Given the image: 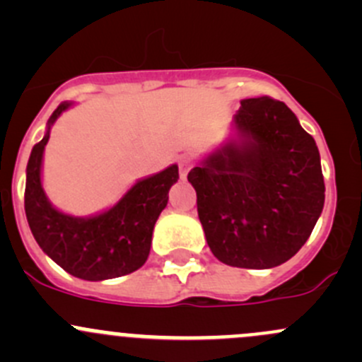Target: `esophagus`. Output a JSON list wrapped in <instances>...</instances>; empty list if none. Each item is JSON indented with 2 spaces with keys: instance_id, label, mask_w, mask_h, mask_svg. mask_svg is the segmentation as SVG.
<instances>
[{
  "instance_id": "34e87169",
  "label": "esophagus",
  "mask_w": 362,
  "mask_h": 362,
  "mask_svg": "<svg viewBox=\"0 0 362 362\" xmlns=\"http://www.w3.org/2000/svg\"><path fill=\"white\" fill-rule=\"evenodd\" d=\"M189 170H191V164H189V160L182 159L180 164H178V171H180V178H182V180H184V178L187 177Z\"/></svg>"
}]
</instances>
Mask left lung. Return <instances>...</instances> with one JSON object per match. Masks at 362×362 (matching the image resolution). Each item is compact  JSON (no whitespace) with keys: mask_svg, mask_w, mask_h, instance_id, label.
I'll return each instance as SVG.
<instances>
[{"mask_svg":"<svg viewBox=\"0 0 362 362\" xmlns=\"http://www.w3.org/2000/svg\"><path fill=\"white\" fill-rule=\"evenodd\" d=\"M240 144L203 159L187 175L211 254L235 268L280 266L305 245L324 208L315 140L286 103L243 100Z\"/></svg>","mask_w":362,"mask_h":362,"instance_id":"obj_1","label":"left lung"}]
</instances>
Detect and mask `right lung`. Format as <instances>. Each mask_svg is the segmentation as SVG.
Listing matches in <instances>:
<instances>
[{"label":"right lung","mask_w":362,"mask_h":362,"mask_svg":"<svg viewBox=\"0 0 362 362\" xmlns=\"http://www.w3.org/2000/svg\"><path fill=\"white\" fill-rule=\"evenodd\" d=\"M71 103H61L49 119L42 141L33 147L25 177L24 208L29 228L42 250L69 275L82 280H108L136 272L151 252L152 231L178 178V166L140 180L115 206L90 218L57 211L45 198L40 182L43 148L50 124Z\"/></svg>","instance_id":"right-lung-1"}]
</instances>
